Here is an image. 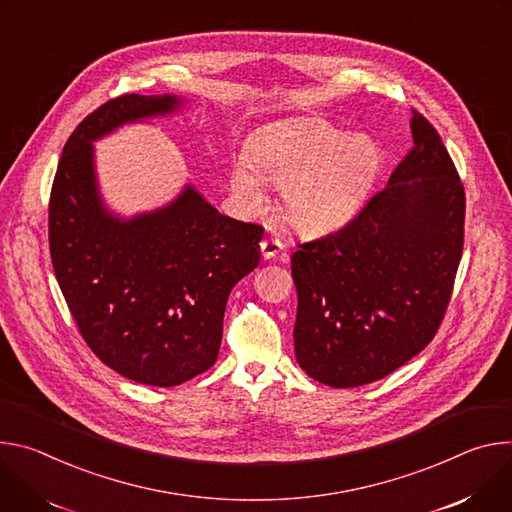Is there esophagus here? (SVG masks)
<instances>
[{"label":"esophagus","mask_w":512,"mask_h":512,"mask_svg":"<svg viewBox=\"0 0 512 512\" xmlns=\"http://www.w3.org/2000/svg\"><path fill=\"white\" fill-rule=\"evenodd\" d=\"M282 250H285V244H282V242L276 240V238H266V240L260 242V252H262V258H264V260L276 258Z\"/></svg>","instance_id":"esophagus-1"}]
</instances>
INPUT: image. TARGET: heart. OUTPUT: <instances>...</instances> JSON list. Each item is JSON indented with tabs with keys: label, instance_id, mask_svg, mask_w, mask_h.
I'll return each instance as SVG.
<instances>
[{
	"label": "heart",
	"instance_id": "heart-1",
	"mask_svg": "<svg viewBox=\"0 0 512 512\" xmlns=\"http://www.w3.org/2000/svg\"><path fill=\"white\" fill-rule=\"evenodd\" d=\"M378 164L370 138L319 120H297L256 136L248 158L234 162L230 183L248 207L264 205V183L280 189L282 213L295 230L323 234L356 215Z\"/></svg>",
	"mask_w": 512,
	"mask_h": 512
}]
</instances>
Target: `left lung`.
<instances>
[{
	"label": "left lung",
	"instance_id": "obj_1",
	"mask_svg": "<svg viewBox=\"0 0 512 512\" xmlns=\"http://www.w3.org/2000/svg\"><path fill=\"white\" fill-rule=\"evenodd\" d=\"M413 148L388 185L291 258L295 356L321 384L354 388L417 356L439 329L464 248L466 195L437 130L413 111Z\"/></svg>",
	"mask_w": 512,
	"mask_h": 512
}]
</instances>
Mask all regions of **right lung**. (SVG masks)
I'll return each mask as SVG.
<instances>
[{
	"label": "right lung",
	"mask_w": 512,
	"mask_h": 512,
	"mask_svg": "<svg viewBox=\"0 0 512 512\" xmlns=\"http://www.w3.org/2000/svg\"><path fill=\"white\" fill-rule=\"evenodd\" d=\"M181 105L130 93L89 113L63 148L48 205L54 274L83 339L105 366L148 386H179L215 364L227 297L258 266L264 234L193 185L128 219L105 207L93 142Z\"/></svg>",
	"instance_id": "add662e5"
}]
</instances>
